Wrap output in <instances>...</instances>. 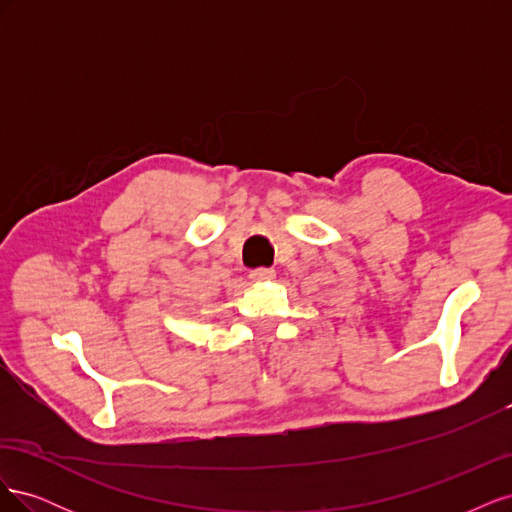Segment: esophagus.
I'll list each match as a JSON object with an SVG mask.
<instances>
[{
    "instance_id": "34e87169",
    "label": "esophagus",
    "mask_w": 512,
    "mask_h": 512,
    "mask_svg": "<svg viewBox=\"0 0 512 512\" xmlns=\"http://www.w3.org/2000/svg\"><path fill=\"white\" fill-rule=\"evenodd\" d=\"M250 280L252 282H271V280H275V271L267 269V267L254 269V271H250Z\"/></svg>"
}]
</instances>
